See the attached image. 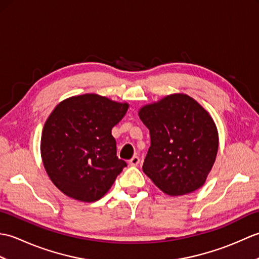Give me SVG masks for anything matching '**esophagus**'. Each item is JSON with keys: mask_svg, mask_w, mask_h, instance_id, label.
Instances as JSON below:
<instances>
[{"mask_svg": "<svg viewBox=\"0 0 259 259\" xmlns=\"http://www.w3.org/2000/svg\"><path fill=\"white\" fill-rule=\"evenodd\" d=\"M139 162H140V159H139V157H137V156H134V157L131 158L130 160H129V164H130V166H138Z\"/></svg>", "mask_w": 259, "mask_h": 259, "instance_id": "1", "label": "esophagus"}]
</instances>
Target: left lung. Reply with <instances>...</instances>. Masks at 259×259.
<instances>
[{
  "instance_id": "left-lung-1",
  "label": "left lung",
  "mask_w": 259,
  "mask_h": 259,
  "mask_svg": "<svg viewBox=\"0 0 259 259\" xmlns=\"http://www.w3.org/2000/svg\"><path fill=\"white\" fill-rule=\"evenodd\" d=\"M138 114L151 139L144 172L169 196L199 189L218 151V131L211 115L184 93L146 104Z\"/></svg>"
}]
</instances>
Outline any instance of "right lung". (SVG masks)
Masks as SVG:
<instances>
[{
	"label": "right lung",
	"instance_id": "1",
	"mask_svg": "<svg viewBox=\"0 0 259 259\" xmlns=\"http://www.w3.org/2000/svg\"><path fill=\"white\" fill-rule=\"evenodd\" d=\"M129 104L96 95L65 99L43 126L41 157L51 181L65 196L97 201L111 188L126 163L117 157L111 130Z\"/></svg>",
	"mask_w": 259,
	"mask_h": 259
}]
</instances>
